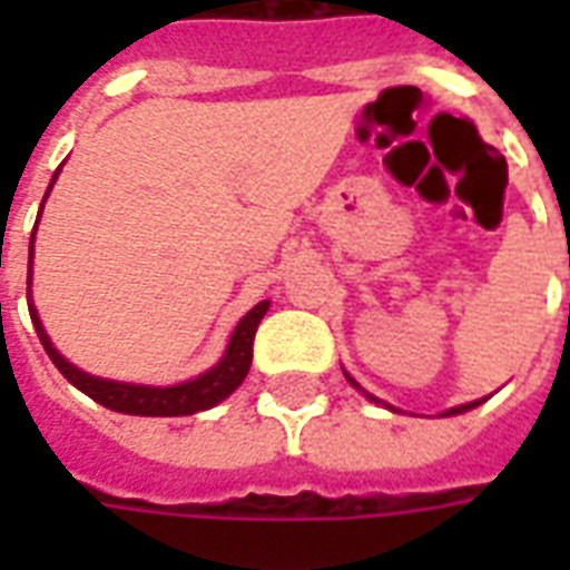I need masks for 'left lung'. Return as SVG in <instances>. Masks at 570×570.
<instances>
[{"label": "left lung", "instance_id": "obj_1", "mask_svg": "<svg viewBox=\"0 0 570 570\" xmlns=\"http://www.w3.org/2000/svg\"><path fill=\"white\" fill-rule=\"evenodd\" d=\"M352 381V379H348ZM352 384H355V381H352ZM357 387V384H355ZM473 405H479V402H473ZM473 405H461V407H452V411H446V414H461V411H468V407H473Z\"/></svg>", "mask_w": 570, "mask_h": 570}]
</instances>
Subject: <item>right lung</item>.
Wrapping results in <instances>:
<instances>
[{"label": "right lung", "mask_w": 570, "mask_h": 570, "mask_svg": "<svg viewBox=\"0 0 570 570\" xmlns=\"http://www.w3.org/2000/svg\"><path fill=\"white\" fill-rule=\"evenodd\" d=\"M52 183H56V177H52ZM52 183H49V189H52ZM43 200H47V197H43ZM40 209H43V206H40ZM26 295H29V316L31 322H35V331H38L40 346L47 348L49 361L58 366V373L65 375L73 387L82 390L85 396H91L94 402H100L102 407L118 411V414L136 416H189L197 414V411H206V407L218 405L222 399L230 396L233 390L242 384V379L248 375L250 357H254V334H257L259 320H263L268 311V302H259L254 311H248V316H245V320L236 325V331H233L227 355L218 361V366H213V370L200 375V379L177 384V387H141V384H118V381L94 379V375L76 370L73 364H67L65 357L58 355L56 348H52V343H49L47 331L40 325L38 313H35V304H31V293Z\"/></svg>", "instance_id": "right-lung-1"}]
</instances>
